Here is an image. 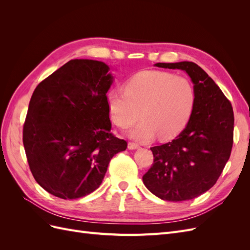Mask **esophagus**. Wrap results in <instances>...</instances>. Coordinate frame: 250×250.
Wrapping results in <instances>:
<instances>
[{
	"instance_id": "obj_1",
	"label": "esophagus",
	"mask_w": 250,
	"mask_h": 250,
	"mask_svg": "<svg viewBox=\"0 0 250 250\" xmlns=\"http://www.w3.org/2000/svg\"><path fill=\"white\" fill-rule=\"evenodd\" d=\"M140 146H139V144H137V143H132V142H129L128 143V148H129L130 150H134V149H138Z\"/></svg>"
}]
</instances>
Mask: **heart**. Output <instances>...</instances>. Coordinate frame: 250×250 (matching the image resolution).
Instances as JSON below:
<instances>
[{"instance_id":"obj_1","label":"heart","mask_w":250,"mask_h":250,"mask_svg":"<svg viewBox=\"0 0 250 250\" xmlns=\"http://www.w3.org/2000/svg\"><path fill=\"white\" fill-rule=\"evenodd\" d=\"M195 104V90L187 78L164 72L144 71L127 80L125 90L113 88L107 94L109 117L125 129L141 118L130 137L140 142L177 135L186 127Z\"/></svg>"}]
</instances>
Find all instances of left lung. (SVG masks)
Returning <instances> with one entry per match:
<instances>
[{"label": "left lung", "mask_w": 250, "mask_h": 250, "mask_svg": "<svg viewBox=\"0 0 250 250\" xmlns=\"http://www.w3.org/2000/svg\"><path fill=\"white\" fill-rule=\"evenodd\" d=\"M188 73L194 83L195 104L185 129L161 146L151 147L153 164L143 183L158 198L190 200L213 187L228 163L233 143L230 101L215 81L192 62L155 63Z\"/></svg>", "instance_id": "left-lung-1"}]
</instances>
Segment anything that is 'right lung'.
<instances>
[{
    "mask_svg": "<svg viewBox=\"0 0 250 250\" xmlns=\"http://www.w3.org/2000/svg\"><path fill=\"white\" fill-rule=\"evenodd\" d=\"M108 65L74 59L34 89L22 143L36 183L62 199H77L100 187L112 156L127 148L110 132Z\"/></svg>",
    "mask_w": 250,
    "mask_h": 250,
    "instance_id": "add662e5",
    "label": "right lung"
}]
</instances>
